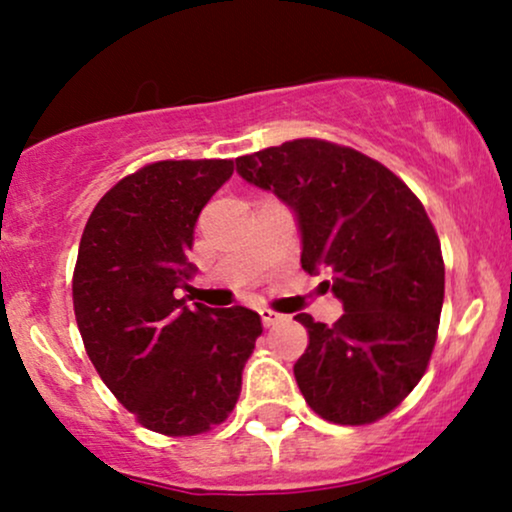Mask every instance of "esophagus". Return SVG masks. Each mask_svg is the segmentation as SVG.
<instances>
[{
  "label": "esophagus",
  "instance_id": "esophagus-1",
  "mask_svg": "<svg viewBox=\"0 0 512 512\" xmlns=\"http://www.w3.org/2000/svg\"><path fill=\"white\" fill-rule=\"evenodd\" d=\"M260 317H262V325L264 327H274V325H279V322L286 320V315L276 313V310H269V308H262L260 310Z\"/></svg>",
  "mask_w": 512,
  "mask_h": 512
}]
</instances>
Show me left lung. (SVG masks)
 I'll return each mask as SVG.
<instances>
[{"label":"left lung","mask_w":512,"mask_h":512,"mask_svg":"<svg viewBox=\"0 0 512 512\" xmlns=\"http://www.w3.org/2000/svg\"><path fill=\"white\" fill-rule=\"evenodd\" d=\"M238 173L296 211L305 272L344 305L327 327L308 313L293 366L305 402L342 426L383 419L424 378L445 296L440 240L424 204L390 168L351 146L293 139L236 158Z\"/></svg>","instance_id":"obj_1"}]
</instances>
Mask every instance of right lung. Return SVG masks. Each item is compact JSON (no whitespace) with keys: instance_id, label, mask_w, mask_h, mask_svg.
<instances>
[{"instance_id":"obj_1","label":"right lung","mask_w":512,"mask_h":512,"mask_svg":"<svg viewBox=\"0 0 512 512\" xmlns=\"http://www.w3.org/2000/svg\"><path fill=\"white\" fill-rule=\"evenodd\" d=\"M233 175L228 158L156 161L110 187L88 216L72 298L86 354L149 431L207 433L228 419L262 334L243 305L187 308L199 211Z\"/></svg>"}]
</instances>
